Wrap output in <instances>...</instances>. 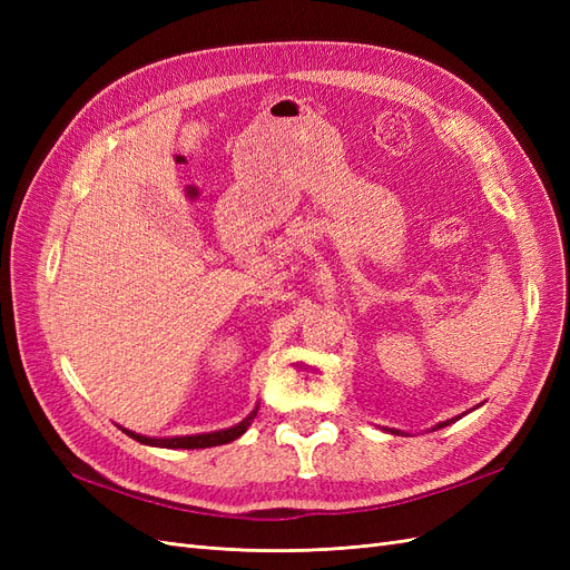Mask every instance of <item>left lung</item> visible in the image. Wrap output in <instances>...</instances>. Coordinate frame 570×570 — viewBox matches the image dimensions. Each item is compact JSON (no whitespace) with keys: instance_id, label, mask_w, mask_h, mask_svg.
I'll use <instances>...</instances> for the list:
<instances>
[{"instance_id":"1","label":"left lung","mask_w":570,"mask_h":570,"mask_svg":"<svg viewBox=\"0 0 570 570\" xmlns=\"http://www.w3.org/2000/svg\"><path fill=\"white\" fill-rule=\"evenodd\" d=\"M450 423H454V419H452V421H444V423H440L438 428H444V425H450ZM390 433H394V435H400V430H390Z\"/></svg>"}]
</instances>
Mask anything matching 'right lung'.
Returning a JSON list of instances; mask_svg holds the SVG:
<instances>
[{"label":"right lung","mask_w":570,"mask_h":570,"mask_svg":"<svg viewBox=\"0 0 570 570\" xmlns=\"http://www.w3.org/2000/svg\"><path fill=\"white\" fill-rule=\"evenodd\" d=\"M258 406L249 413V416L245 421H239L237 425L233 428H226V430H216V433H202V435H185V438H145L140 433H132V430H124L126 435H130L132 440L142 442V444H149V446H166V450H204V446H218V444H228L233 440H237L239 435L247 433L249 423L254 421Z\"/></svg>","instance_id":"1"}]
</instances>
